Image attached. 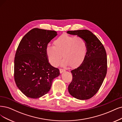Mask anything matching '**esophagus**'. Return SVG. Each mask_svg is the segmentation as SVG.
Here are the masks:
<instances>
[{
  "mask_svg": "<svg viewBox=\"0 0 122 122\" xmlns=\"http://www.w3.org/2000/svg\"><path fill=\"white\" fill-rule=\"evenodd\" d=\"M65 70H64V69H60V72L61 73H63L64 72H65Z\"/></svg>",
  "mask_w": 122,
  "mask_h": 122,
  "instance_id": "1",
  "label": "esophagus"
}]
</instances>
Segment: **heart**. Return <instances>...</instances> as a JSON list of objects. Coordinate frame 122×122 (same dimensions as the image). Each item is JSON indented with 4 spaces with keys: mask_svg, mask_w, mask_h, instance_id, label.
<instances>
[{
    "mask_svg": "<svg viewBox=\"0 0 122 122\" xmlns=\"http://www.w3.org/2000/svg\"><path fill=\"white\" fill-rule=\"evenodd\" d=\"M53 44L46 48L47 56L52 65L57 66L62 56L64 59L60 63L62 66L70 65L76 68L82 63L86 55L87 46L82 38L62 35L54 41Z\"/></svg>",
    "mask_w": 122,
    "mask_h": 122,
    "instance_id": "b5f03b06",
    "label": "heart"
}]
</instances>
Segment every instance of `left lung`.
Returning a JSON list of instances; mask_svg holds the SVG:
<instances>
[{
  "label": "left lung",
  "mask_w": 122,
  "mask_h": 122,
  "mask_svg": "<svg viewBox=\"0 0 122 122\" xmlns=\"http://www.w3.org/2000/svg\"><path fill=\"white\" fill-rule=\"evenodd\" d=\"M67 33L82 38L87 46L86 55L82 63L71 71L73 78L68 86V92L78 100H88L97 93L106 76L105 49L98 39L88 30H69Z\"/></svg>",
  "instance_id": "1"
}]
</instances>
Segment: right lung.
Instances as JSON below:
<instances>
[{
  "instance_id": "1",
  "label": "right lung",
  "mask_w": 122,
  "mask_h": 122,
  "mask_svg": "<svg viewBox=\"0 0 122 122\" xmlns=\"http://www.w3.org/2000/svg\"><path fill=\"white\" fill-rule=\"evenodd\" d=\"M57 35L54 30H31L22 38L15 58L14 77L17 87L25 96L38 98L47 94L59 69L49 63L48 44Z\"/></svg>"
}]
</instances>
